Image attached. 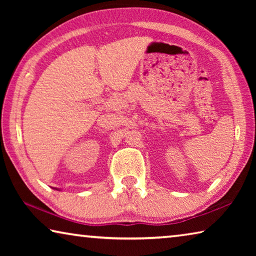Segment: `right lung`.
Here are the masks:
<instances>
[{
    "mask_svg": "<svg viewBox=\"0 0 256 256\" xmlns=\"http://www.w3.org/2000/svg\"><path fill=\"white\" fill-rule=\"evenodd\" d=\"M55 190H58V188H55Z\"/></svg>",
    "mask_w": 256,
    "mask_h": 256,
    "instance_id": "right-lung-1",
    "label": "right lung"
}]
</instances>
